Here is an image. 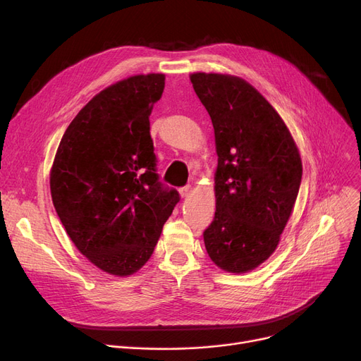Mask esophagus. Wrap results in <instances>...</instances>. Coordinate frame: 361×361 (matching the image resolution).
I'll list each match as a JSON object with an SVG mask.
<instances>
[{
  "mask_svg": "<svg viewBox=\"0 0 361 361\" xmlns=\"http://www.w3.org/2000/svg\"><path fill=\"white\" fill-rule=\"evenodd\" d=\"M191 191H192V188L190 186V185H186V186H182L180 188V190H179V194H180V197H188V195H190L191 194Z\"/></svg>",
  "mask_w": 361,
  "mask_h": 361,
  "instance_id": "34e87169",
  "label": "esophagus"
}]
</instances>
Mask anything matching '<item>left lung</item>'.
Returning <instances> with one entry per match:
<instances>
[{"instance_id": "8db88e82", "label": "left lung", "mask_w": 361, "mask_h": 361, "mask_svg": "<svg viewBox=\"0 0 361 361\" xmlns=\"http://www.w3.org/2000/svg\"><path fill=\"white\" fill-rule=\"evenodd\" d=\"M191 82L212 117L219 157L205 250L220 269L245 273L276 250L293 213L302 176L298 148L278 111L244 79L194 73Z\"/></svg>"}]
</instances>
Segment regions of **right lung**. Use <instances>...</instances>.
I'll return each mask as SVG.
<instances>
[{
    "instance_id": "right-lung-1",
    "label": "right lung",
    "mask_w": 361,
    "mask_h": 361,
    "mask_svg": "<svg viewBox=\"0 0 361 361\" xmlns=\"http://www.w3.org/2000/svg\"><path fill=\"white\" fill-rule=\"evenodd\" d=\"M164 75L120 80L95 95L66 129L49 188L76 248L101 270L129 276L157 245L180 197L161 183L149 116Z\"/></svg>"
}]
</instances>
